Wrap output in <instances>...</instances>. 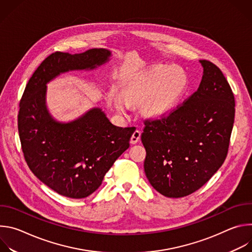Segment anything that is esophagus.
Returning a JSON list of instances; mask_svg holds the SVG:
<instances>
[{
  "instance_id": "esophagus-1",
  "label": "esophagus",
  "mask_w": 252,
  "mask_h": 252,
  "mask_svg": "<svg viewBox=\"0 0 252 252\" xmlns=\"http://www.w3.org/2000/svg\"><path fill=\"white\" fill-rule=\"evenodd\" d=\"M140 134H141V132L139 130H137V129L134 130V132L132 133V135L130 137V143H131V145H135V143L139 140Z\"/></svg>"
}]
</instances>
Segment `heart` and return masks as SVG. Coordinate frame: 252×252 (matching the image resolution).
I'll use <instances>...</instances> for the list:
<instances>
[{
  "instance_id": "heart-1",
  "label": "heart",
  "mask_w": 252,
  "mask_h": 252,
  "mask_svg": "<svg viewBox=\"0 0 252 252\" xmlns=\"http://www.w3.org/2000/svg\"><path fill=\"white\" fill-rule=\"evenodd\" d=\"M189 87L186 70L177 65H158L150 68L115 99L116 109L126 114L128 105L145 103V113L151 119L167 116L181 100Z\"/></svg>"
}]
</instances>
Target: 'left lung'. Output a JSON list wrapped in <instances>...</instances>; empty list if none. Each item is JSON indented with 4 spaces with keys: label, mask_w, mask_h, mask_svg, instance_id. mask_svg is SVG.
Instances as JSON below:
<instances>
[{
    "label": "left lung",
    "mask_w": 252,
    "mask_h": 252,
    "mask_svg": "<svg viewBox=\"0 0 252 252\" xmlns=\"http://www.w3.org/2000/svg\"><path fill=\"white\" fill-rule=\"evenodd\" d=\"M200 85L182 105L160 120L145 121V172L153 188L166 197L187 196L222 165L234 123L235 101L222 71L200 60Z\"/></svg>",
    "instance_id": "8db88e82"
}]
</instances>
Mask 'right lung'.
<instances>
[{"label": "right lung", "mask_w": 252, "mask_h": 252, "mask_svg": "<svg viewBox=\"0 0 252 252\" xmlns=\"http://www.w3.org/2000/svg\"><path fill=\"white\" fill-rule=\"evenodd\" d=\"M111 55L105 49L75 55L56 52L34 70L21 98L18 129L27 164L61 195L85 198L94 192L129 148L134 128L114 126L99 107L73 122L56 121L47 109V84L68 70L94 69Z\"/></svg>", "instance_id": "add662e5"}]
</instances>
